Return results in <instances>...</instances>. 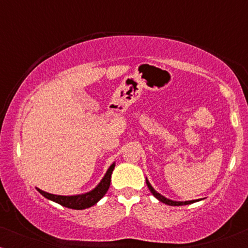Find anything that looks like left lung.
<instances>
[{
  "instance_id": "obj_1",
  "label": "left lung",
  "mask_w": 248,
  "mask_h": 248,
  "mask_svg": "<svg viewBox=\"0 0 248 248\" xmlns=\"http://www.w3.org/2000/svg\"><path fill=\"white\" fill-rule=\"evenodd\" d=\"M145 181H147V185H148L149 189H150V192L152 193V195H154L155 199H158L160 202L165 203V204L174 205V206H176V205H186V204H191V203H194V202L200 201V200H192V201H172V200H169L167 198H165L164 195H161L160 193H158L157 191H155V189L151 186L150 183H149L148 178L145 179Z\"/></svg>"
}]
</instances>
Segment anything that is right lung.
<instances>
[{
  "instance_id": "1",
  "label": "right lung",
  "mask_w": 248,
  "mask_h": 248,
  "mask_svg": "<svg viewBox=\"0 0 248 248\" xmlns=\"http://www.w3.org/2000/svg\"><path fill=\"white\" fill-rule=\"evenodd\" d=\"M114 168H115V162H113V164L110 165V167L108 168V170L106 171V174H105L99 184H98L93 189H91V191L87 193H83V194L55 195V194H50V193L44 192L39 188H37V191H38L43 196H45L46 199H48L53 202L59 203V204L65 206V208L74 209V210H83V209L90 208V206L96 204V203L107 193L110 185V177H111V172H113Z\"/></svg>"
}]
</instances>
